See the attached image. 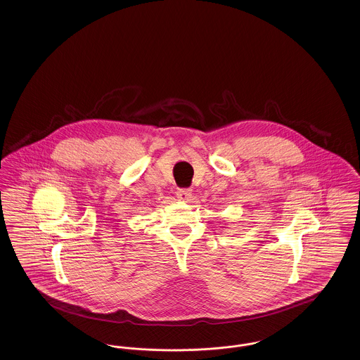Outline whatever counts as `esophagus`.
<instances>
[{
    "instance_id": "esophagus-1",
    "label": "esophagus",
    "mask_w": 360,
    "mask_h": 360,
    "mask_svg": "<svg viewBox=\"0 0 360 360\" xmlns=\"http://www.w3.org/2000/svg\"><path fill=\"white\" fill-rule=\"evenodd\" d=\"M176 197L185 202L191 200V190L190 188H178L176 190Z\"/></svg>"
}]
</instances>
